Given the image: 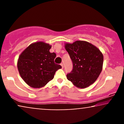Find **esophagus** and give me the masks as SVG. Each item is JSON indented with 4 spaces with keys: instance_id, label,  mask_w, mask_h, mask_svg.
<instances>
[{
    "instance_id": "obj_1",
    "label": "esophagus",
    "mask_w": 124,
    "mask_h": 124,
    "mask_svg": "<svg viewBox=\"0 0 124 124\" xmlns=\"http://www.w3.org/2000/svg\"><path fill=\"white\" fill-rule=\"evenodd\" d=\"M60 65H61V66H62V68H64V65H63V64H62V63H61V64H60Z\"/></svg>"
}]
</instances>
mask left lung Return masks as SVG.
<instances>
[{
	"label": "left lung",
	"instance_id": "left-lung-1",
	"mask_svg": "<svg viewBox=\"0 0 124 124\" xmlns=\"http://www.w3.org/2000/svg\"><path fill=\"white\" fill-rule=\"evenodd\" d=\"M73 68L67 77L76 87L85 89L95 82L102 70L103 55L96 46L84 40L65 43Z\"/></svg>",
	"mask_w": 124,
	"mask_h": 124
}]
</instances>
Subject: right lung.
I'll return each instance as SVG.
<instances>
[{
  "mask_svg": "<svg viewBox=\"0 0 124 124\" xmlns=\"http://www.w3.org/2000/svg\"><path fill=\"white\" fill-rule=\"evenodd\" d=\"M51 45L44 42L33 43L18 57L17 68L21 77L33 88L45 86L54 78L56 71L62 68L54 62L55 52L51 53Z\"/></svg>",
  "mask_w": 124,
  "mask_h": 124,
  "instance_id": "right-lung-1",
  "label": "right lung"
}]
</instances>
